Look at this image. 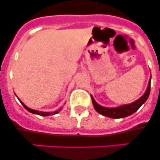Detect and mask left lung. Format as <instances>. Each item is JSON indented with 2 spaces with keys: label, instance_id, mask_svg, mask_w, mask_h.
<instances>
[{
  "label": "left lung",
  "instance_id": "8db88e82",
  "mask_svg": "<svg viewBox=\"0 0 160 160\" xmlns=\"http://www.w3.org/2000/svg\"><path fill=\"white\" fill-rule=\"evenodd\" d=\"M151 78H152V77H151ZM151 78L149 80L148 86L147 90L144 93V94L136 102H132L131 104H128V105L116 107V108H107V107H103L102 105H98L95 102L93 97L91 96L94 109H96L97 112H99L102 115L110 117V118H124V117L132 115V114L137 112L140 109V107L148 100L151 91Z\"/></svg>",
  "mask_w": 160,
  "mask_h": 160
}]
</instances>
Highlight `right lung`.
Segmentation results:
<instances>
[{
	"label": "right lung",
	"instance_id": "obj_1",
	"mask_svg": "<svg viewBox=\"0 0 160 160\" xmlns=\"http://www.w3.org/2000/svg\"><path fill=\"white\" fill-rule=\"evenodd\" d=\"M20 102V103L22 104V105H23L24 108H25L26 109H27L28 112H32V113H34V114H38V115H40V116H43V117H47V116H50V115H54V114H56L58 113V112H60V110L62 109H59L57 111H55V112H40V111H38V110H34V109H29L28 107L26 106L23 103V102H21L20 100H19Z\"/></svg>",
	"mask_w": 160,
	"mask_h": 160
}]
</instances>
